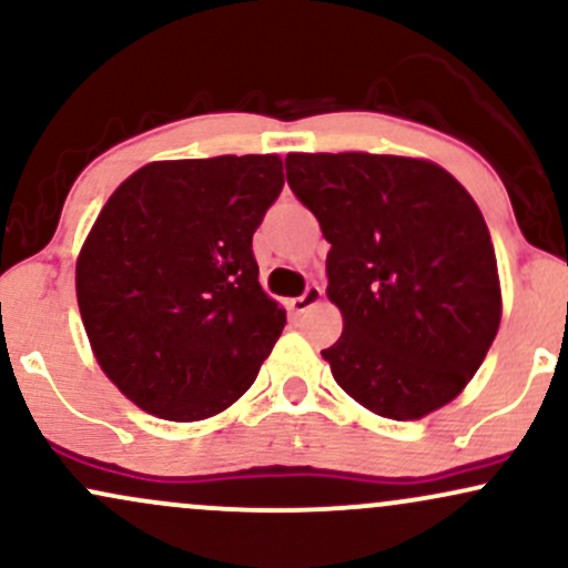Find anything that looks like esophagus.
<instances>
[{"label":"esophagus","instance_id":"34e87169","mask_svg":"<svg viewBox=\"0 0 568 568\" xmlns=\"http://www.w3.org/2000/svg\"><path fill=\"white\" fill-rule=\"evenodd\" d=\"M321 298H323L321 285H306V291L302 293V296L293 298L291 306H293V312H298V315H302V312L310 310V306H315Z\"/></svg>","mask_w":568,"mask_h":568}]
</instances>
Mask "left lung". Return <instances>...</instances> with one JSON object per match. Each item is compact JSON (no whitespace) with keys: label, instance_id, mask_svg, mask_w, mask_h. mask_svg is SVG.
Wrapping results in <instances>:
<instances>
[{"label":"left lung","instance_id":"1","mask_svg":"<svg viewBox=\"0 0 568 568\" xmlns=\"http://www.w3.org/2000/svg\"><path fill=\"white\" fill-rule=\"evenodd\" d=\"M288 186L331 243L328 298L344 331L323 349L338 387L387 419H422L465 389L499 331L491 234L435 162L288 154Z\"/></svg>","mask_w":568,"mask_h":568}]
</instances>
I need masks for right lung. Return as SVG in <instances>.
Segmentation results:
<instances>
[{
    "mask_svg": "<svg viewBox=\"0 0 568 568\" xmlns=\"http://www.w3.org/2000/svg\"><path fill=\"white\" fill-rule=\"evenodd\" d=\"M283 184L277 154L149 162L98 213L77 302L98 366L146 414L207 419L256 382L285 310L253 232Z\"/></svg>",
    "mask_w": 568,
    "mask_h": 568,
    "instance_id": "right-lung-1",
    "label": "right lung"
}]
</instances>
